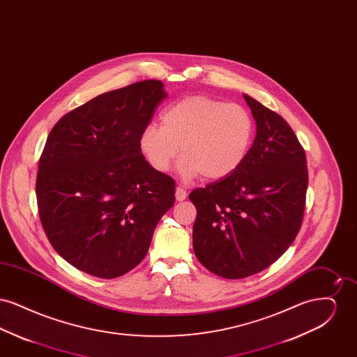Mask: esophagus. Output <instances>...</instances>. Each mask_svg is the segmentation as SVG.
<instances>
[{"label":"esophagus","mask_w":357,"mask_h":357,"mask_svg":"<svg viewBox=\"0 0 357 357\" xmlns=\"http://www.w3.org/2000/svg\"><path fill=\"white\" fill-rule=\"evenodd\" d=\"M175 198H176V201H178V202L185 201L187 198L186 190H185V188H182L181 186L176 187V188H175Z\"/></svg>","instance_id":"obj_1"}]
</instances>
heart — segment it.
Segmentation results:
<instances>
[{"mask_svg":"<svg viewBox=\"0 0 357 357\" xmlns=\"http://www.w3.org/2000/svg\"><path fill=\"white\" fill-rule=\"evenodd\" d=\"M255 139L250 114L238 104L192 95L167 107L160 127L147 124L139 135V149L153 170L170 169L178 153V171L187 181L202 174L217 181L245 162Z\"/></svg>","mask_w":357,"mask_h":357,"instance_id":"1","label":"heart"}]
</instances>
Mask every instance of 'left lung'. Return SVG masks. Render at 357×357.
Wrapping results in <instances>:
<instances>
[{"instance_id": "obj_1", "label": "left lung", "mask_w": 357, "mask_h": 357, "mask_svg": "<svg viewBox=\"0 0 357 357\" xmlns=\"http://www.w3.org/2000/svg\"><path fill=\"white\" fill-rule=\"evenodd\" d=\"M255 137L238 170L188 195L197 207L192 246L198 261L223 278L259 273L287 252L305 208L304 149L278 114L243 93Z\"/></svg>"}]
</instances>
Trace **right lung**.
Here are the masks:
<instances>
[{"instance_id":"1","label":"right lung","mask_w":357,"mask_h":357,"mask_svg":"<svg viewBox=\"0 0 357 357\" xmlns=\"http://www.w3.org/2000/svg\"><path fill=\"white\" fill-rule=\"evenodd\" d=\"M167 98L146 80L75 108L52 128L38 163V213L53 249L72 266L116 278L146 257L175 182L153 170L139 135Z\"/></svg>"}]
</instances>
